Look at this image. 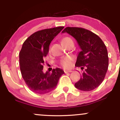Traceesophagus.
I'll list each match as a JSON object with an SVG mask.
<instances>
[{"label":"esophagus","mask_w":120,"mask_h":120,"mask_svg":"<svg viewBox=\"0 0 120 120\" xmlns=\"http://www.w3.org/2000/svg\"><path fill=\"white\" fill-rule=\"evenodd\" d=\"M71 70H64V73H71Z\"/></svg>","instance_id":"1"}]
</instances>
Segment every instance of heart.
I'll return each instance as SVG.
<instances>
[{
    "label": "heart",
    "mask_w": 120,
    "mask_h": 120,
    "mask_svg": "<svg viewBox=\"0 0 120 120\" xmlns=\"http://www.w3.org/2000/svg\"><path fill=\"white\" fill-rule=\"evenodd\" d=\"M71 42H73V41L69 37H65L62 39V43L64 45ZM71 61H72V57H71V56H67V57L62 59L61 61H60V64L64 68H69L71 66Z\"/></svg>",
    "instance_id": "1"
}]
</instances>
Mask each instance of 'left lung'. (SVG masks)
<instances>
[{"label": "left lung", "instance_id": "8db88e82", "mask_svg": "<svg viewBox=\"0 0 120 120\" xmlns=\"http://www.w3.org/2000/svg\"><path fill=\"white\" fill-rule=\"evenodd\" d=\"M76 39L81 51L75 66L86 68L82 77L74 86L85 91L98 87L105 78L108 68V56L105 44L98 35L89 30L77 27H67L62 31Z\"/></svg>", "mask_w": 120, "mask_h": 120}]
</instances>
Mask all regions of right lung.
Returning a JSON list of instances; mask_svg holds the SVG:
<instances>
[{"label": "right lung", "mask_w": 120, "mask_h": 120, "mask_svg": "<svg viewBox=\"0 0 120 120\" xmlns=\"http://www.w3.org/2000/svg\"><path fill=\"white\" fill-rule=\"evenodd\" d=\"M64 26L46 29L37 31L26 39L19 53L22 77L31 91L39 94L49 93L55 89L59 78L64 71L59 68L51 73L43 71L44 58L53 38Z\"/></svg>", "instance_id": "add662e5"}]
</instances>
